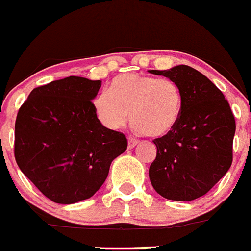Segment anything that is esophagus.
<instances>
[{"label":"esophagus","mask_w":251,"mask_h":251,"mask_svg":"<svg viewBox=\"0 0 251 251\" xmlns=\"http://www.w3.org/2000/svg\"><path fill=\"white\" fill-rule=\"evenodd\" d=\"M138 143H139V140H136V139L129 138V140H128V149L135 148L136 144H138Z\"/></svg>","instance_id":"obj_1"}]
</instances>
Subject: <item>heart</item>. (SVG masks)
<instances>
[{"mask_svg": "<svg viewBox=\"0 0 251 251\" xmlns=\"http://www.w3.org/2000/svg\"><path fill=\"white\" fill-rule=\"evenodd\" d=\"M183 106V93L175 81L135 73L116 76L107 91L93 101L96 118L107 129L122 128L130 113L133 128L151 136L170 133L182 116Z\"/></svg>", "mask_w": 251, "mask_h": 251, "instance_id": "heart-1", "label": "heart"}]
</instances>
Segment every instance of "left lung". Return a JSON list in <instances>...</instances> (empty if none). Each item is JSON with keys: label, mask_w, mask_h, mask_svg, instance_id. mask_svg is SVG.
I'll return each mask as SVG.
<instances>
[{"label": "left lung", "mask_w": 251, "mask_h": 251, "mask_svg": "<svg viewBox=\"0 0 251 251\" xmlns=\"http://www.w3.org/2000/svg\"><path fill=\"white\" fill-rule=\"evenodd\" d=\"M175 81L184 98L177 126L153 140L156 158L149 168L153 189L168 200L192 201L207 192L232 165L235 121L222 91L185 64L149 71Z\"/></svg>", "instance_id": "left-lung-1"}]
</instances>
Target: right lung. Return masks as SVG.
Returning <instances> with one entry per match:
<instances>
[{
    "label": "right lung",
    "mask_w": 251,
    "mask_h": 251,
    "mask_svg": "<svg viewBox=\"0 0 251 251\" xmlns=\"http://www.w3.org/2000/svg\"><path fill=\"white\" fill-rule=\"evenodd\" d=\"M100 80L67 76L35 88L19 108L14 156L22 172L57 204L93 197L126 138L103 126L91 101Z\"/></svg>",
    "instance_id": "obj_1"
}]
</instances>
